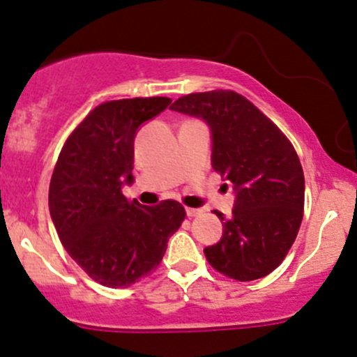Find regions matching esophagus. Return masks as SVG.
Segmentation results:
<instances>
[{"instance_id":"1","label":"esophagus","mask_w":357,"mask_h":357,"mask_svg":"<svg viewBox=\"0 0 357 357\" xmlns=\"http://www.w3.org/2000/svg\"><path fill=\"white\" fill-rule=\"evenodd\" d=\"M203 213V210L202 208H186V215L190 218H193V217H198V215H202Z\"/></svg>"}]
</instances>
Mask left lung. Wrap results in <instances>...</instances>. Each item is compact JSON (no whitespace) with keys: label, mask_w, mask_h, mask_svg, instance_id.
<instances>
[{"label":"left lung","mask_w":357,"mask_h":357,"mask_svg":"<svg viewBox=\"0 0 357 357\" xmlns=\"http://www.w3.org/2000/svg\"><path fill=\"white\" fill-rule=\"evenodd\" d=\"M210 125L211 167L232 183L236 206L223 222L220 242L205 249L223 276L254 281L287 257L305 206V178L288 137L245 96L230 89L191 93L171 105Z\"/></svg>","instance_id":"8db88e82"}]
</instances>
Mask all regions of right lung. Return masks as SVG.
<instances>
[{
  "instance_id": "obj_1",
  "label": "right lung",
  "mask_w": 357,
  "mask_h": 357,
  "mask_svg": "<svg viewBox=\"0 0 357 357\" xmlns=\"http://www.w3.org/2000/svg\"><path fill=\"white\" fill-rule=\"evenodd\" d=\"M171 98H127L93 108L61 149L49 186V210L62 245L96 283L127 288L162 261L167 241L181 227L185 206L130 202L134 139L144 121L169 107Z\"/></svg>"
}]
</instances>
